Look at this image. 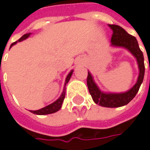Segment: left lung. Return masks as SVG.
<instances>
[{"label": "left lung", "mask_w": 150, "mask_h": 150, "mask_svg": "<svg viewBox=\"0 0 150 150\" xmlns=\"http://www.w3.org/2000/svg\"><path fill=\"white\" fill-rule=\"evenodd\" d=\"M109 26L113 32L111 38L112 45L127 48L136 57L139 67V75L138 81L131 89L124 93H104L101 92L93 82L89 72L88 73L87 84L93 100L97 104L106 108H118L128 104L135 97L140 88V85L143 83L145 67L144 55L139 47L137 39L134 36L129 34L121 26L118 25H109Z\"/></svg>", "instance_id": "obj_1"}]
</instances>
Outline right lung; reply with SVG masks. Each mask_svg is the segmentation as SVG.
<instances>
[{"label":"right lung","instance_id":"right-lung-1","mask_svg":"<svg viewBox=\"0 0 150 150\" xmlns=\"http://www.w3.org/2000/svg\"><path fill=\"white\" fill-rule=\"evenodd\" d=\"M30 34L31 33H28V34H25V35H23L21 38L18 40V41H16V42H15L13 43L11 45V46H13L14 44H16L17 42H21V41H23V40H25L26 38H27L29 36H30ZM72 71L68 75H67V77L66 78V82H65V86L64 87H66V84L68 83V81L70 80V78H71V76H72ZM65 91H66V88H64V89H63V92H62V95L61 97L57 99V100L54 102L53 103H52V104H50L48 106L45 107L43 108H41V109H39V110H36V111H31L32 113H35V114H38V115H44V114H50V113H53V112H56L57 111H58L59 109H60L61 108H62V103H63V100H64V98H65Z\"/></svg>","mask_w":150,"mask_h":150}]
</instances>
